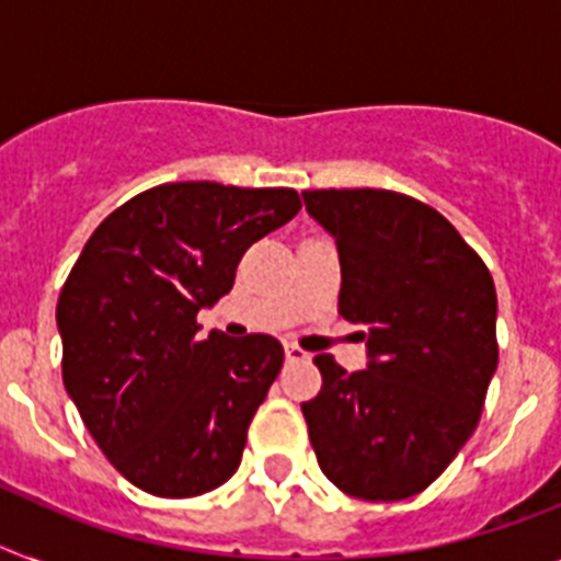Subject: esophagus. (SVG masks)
Listing matches in <instances>:
<instances>
[{"label":"esophagus","instance_id":"esophagus-1","mask_svg":"<svg viewBox=\"0 0 561 561\" xmlns=\"http://www.w3.org/2000/svg\"><path fill=\"white\" fill-rule=\"evenodd\" d=\"M285 359H288V362H305V359H308V351H302L299 345H285Z\"/></svg>","mask_w":561,"mask_h":561}]
</instances>
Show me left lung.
<instances>
[{"instance_id": "8db88e82", "label": "left lung", "mask_w": 561, "mask_h": 561, "mask_svg": "<svg viewBox=\"0 0 561 561\" xmlns=\"http://www.w3.org/2000/svg\"><path fill=\"white\" fill-rule=\"evenodd\" d=\"M336 239L339 313L365 324L368 370L331 353L302 402L319 468L368 502L422 493L477 431L499 362L496 288L479 253L425 202L379 187L305 191Z\"/></svg>"}]
</instances>
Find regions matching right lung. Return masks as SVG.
I'll use <instances>...</instances> for the list:
<instances>
[{"mask_svg": "<svg viewBox=\"0 0 561 561\" xmlns=\"http://www.w3.org/2000/svg\"><path fill=\"white\" fill-rule=\"evenodd\" d=\"M302 208L294 187L168 182L93 230L65 279L62 379L99 450L130 484L187 499L228 482L279 376V339H199L253 242Z\"/></svg>", "mask_w": 561, "mask_h": 561, "instance_id": "right-lung-1", "label": "right lung"}]
</instances>
